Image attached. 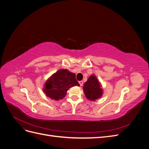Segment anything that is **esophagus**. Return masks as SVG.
I'll list each match as a JSON object with an SVG mask.
<instances>
[{
	"label": "esophagus",
	"instance_id": "esophagus-1",
	"mask_svg": "<svg viewBox=\"0 0 149 149\" xmlns=\"http://www.w3.org/2000/svg\"><path fill=\"white\" fill-rule=\"evenodd\" d=\"M79 83L81 86H82L83 85V81H79Z\"/></svg>",
	"mask_w": 149,
	"mask_h": 149
}]
</instances>
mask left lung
I'll return each mask as SVG.
<instances>
[{"label":"left lung","mask_w":149,"mask_h":149,"mask_svg":"<svg viewBox=\"0 0 149 149\" xmlns=\"http://www.w3.org/2000/svg\"><path fill=\"white\" fill-rule=\"evenodd\" d=\"M83 90L86 97L90 101H96L103 94L101 84L94 74L89 76L87 81L84 84Z\"/></svg>","instance_id":"left-lung-1"}]
</instances>
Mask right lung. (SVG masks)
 Segmentation results:
<instances>
[{"label":"right lung","instance_id":"add662e5","mask_svg":"<svg viewBox=\"0 0 149 149\" xmlns=\"http://www.w3.org/2000/svg\"><path fill=\"white\" fill-rule=\"evenodd\" d=\"M74 86H79L76 74L66 69H62L57 71L47 79L43 92L52 100L58 101L65 97L68 90Z\"/></svg>","mask_w":149,"mask_h":149}]
</instances>
